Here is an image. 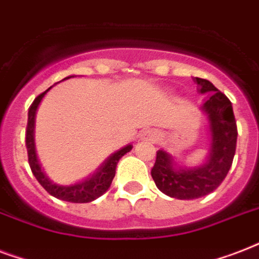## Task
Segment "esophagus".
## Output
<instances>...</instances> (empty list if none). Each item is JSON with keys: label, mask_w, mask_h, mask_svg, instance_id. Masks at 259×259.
<instances>
[{"label": "esophagus", "mask_w": 259, "mask_h": 259, "mask_svg": "<svg viewBox=\"0 0 259 259\" xmlns=\"http://www.w3.org/2000/svg\"><path fill=\"white\" fill-rule=\"evenodd\" d=\"M146 137H148V140H152V141H153L154 138H157V134L153 133V132H146Z\"/></svg>", "instance_id": "obj_1"}]
</instances>
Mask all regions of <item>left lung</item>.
<instances>
[{"label":"left lung","mask_w":259,"mask_h":259,"mask_svg":"<svg viewBox=\"0 0 259 259\" xmlns=\"http://www.w3.org/2000/svg\"><path fill=\"white\" fill-rule=\"evenodd\" d=\"M195 82L201 94H209L203 103L211 130L208 158L200 166L177 168L169 154L158 150L150 172L162 193L180 200L197 199L215 191L227 176L237 149V121L230 99L207 79L195 78Z\"/></svg>","instance_id":"8db88e82"}]
</instances>
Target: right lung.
Segmentation results:
<instances>
[{"label":"right lung","mask_w":259,"mask_h":259,"mask_svg":"<svg viewBox=\"0 0 259 259\" xmlns=\"http://www.w3.org/2000/svg\"><path fill=\"white\" fill-rule=\"evenodd\" d=\"M68 78H71V76H68ZM48 90H46L44 93H41L40 95L34 98V101L32 102V105L29 106V110H28V123H26L25 130V145L26 150H28V162H29L30 169H32V173L37 179L38 183L42 185V188L46 189L47 192L52 195V196L58 197L60 200L70 201V203H90V201L95 200L99 196H102L110 188L111 181H113L114 176H115V168H117L119 158L123 154H126L127 152L132 150V145L122 148L118 152L111 154L110 157L106 158L105 161L102 162V165L98 168L97 172H94L91 176L87 177L86 180L79 181L76 184L71 185H59L52 183L46 176V173L42 172L41 166H40V162L37 160V154H36V149H34L33 140L34 114H36L38 103H40V101H41L42 97L46 95Z\"/></svg>","instance_id":"add662e5"}]
</instances>
